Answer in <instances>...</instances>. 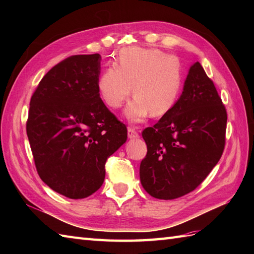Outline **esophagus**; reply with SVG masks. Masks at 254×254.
I'll use <instances>...</instances> for the list:
<instances>
[{
    "label": "esophagus",
    "mask_w": 254,
    "mask_h": 254,
    "mask_svg": "<svg viewBox=\"0 0 254 254\" xmlns=\"http://www.w3.org/2000/svg\"><path fill=\"white\" fill-rule=\"evenodd\" d=\"M127 136L130 139H135V138H138V133L135 131V128L133 127H128L127 128Z\"/></svg>",
    "instance_id": "esophagus-1"
}]
</instances>
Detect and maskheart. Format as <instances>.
<instances>
[{"instance_id": "obj_1", "label": "heart", "mask_w": 254, "mask_h": 254, "mask_svg": "<svg viewBox=\"0 0 254 254\" xmlns=\"http://www.w3.org/2000/svg\"><path fill=\"white\" fill-rule=\"evenodd\" d=\"M132 85L135 97L124 110L128 121L143 122L149 113L164 116L180 94V61L157 49L126 48L119 52L116 67H108L100 74L97 89L107 107L118 109L130 97Z\"/></svg>"}]
</instances>
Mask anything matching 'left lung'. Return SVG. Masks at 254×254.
<instances>
[{
	"label": "left lung",
	"instance_id": "8db88e82",
	"mask_svg": "<svg viewBox=\"0 0 254 254\" xmlns=\"http://www.w3.org/2000/svg\"><path fill=\"white\" fill-rule=\"evenodd\" d=\"M227 113L198 62L189 69L180 98L142 133L147 154L139 166L149 195L174 199L197 188L222 157Z\"/></svg>",
	"mask_w": 254,
	"mask_h": 254
}]
</instances>
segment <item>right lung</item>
Here are the masks:
<instances>
[{"instance_id":"right-lung-1","label":"right lung","mask_w":254,"mask_h":254,"mask_svg":"<svg viewBox=\"0 0 254 254\" xmlns=\"http://www.w3.org/2000/svg\"><path fill=\"white\" fill-rule=\"evenodd\" d=\"M101 57H69L48 72L30 99L26 130L38 175L53 191L77 199L105 180L108 157L127 131L97 89Z\"/></svg>"}]
</instances>
